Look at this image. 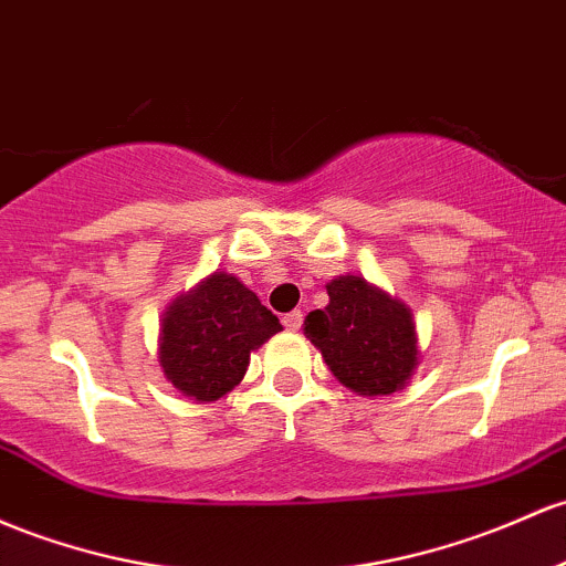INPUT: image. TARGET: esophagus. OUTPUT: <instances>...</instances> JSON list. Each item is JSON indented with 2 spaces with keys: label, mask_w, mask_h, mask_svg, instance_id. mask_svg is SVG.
Segmentation results:
<instances>
[{
  "label": "esophagus",
  "mask_w": 566,
  "mask_h": 566,
  "mask_svg": "<svg viewBox=\"0 0 566 566\" xmlns=\"http://www.w3.org/2000/svg\"><path fill=\"white\" fill-rule=\"evenodd\" d=\"M282 322H284V327H287V331L295 333L297 327H301V322H303V312H301V308H295V312L284 314Z\"/></svg>",
  "instance_id": "1"
}]
</instances>
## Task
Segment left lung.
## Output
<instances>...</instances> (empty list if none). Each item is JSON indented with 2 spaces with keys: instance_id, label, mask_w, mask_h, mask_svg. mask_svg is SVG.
<instances>
[{
  "instance_id": "1",
  "label": "left lung",
  "mask_w": 566,
  "mask_h": 566,
  "mask_svg": "<svg viewBox=\"0 0 566 566\" xmlns=\"http://www.w3.org/2000/svg\"><path fill=\"white\" fill-rule=\"evenodd\" d=\"M327 295L331 303L306 316L303 333L333 376L365 397L406 387L419 365L411 308L363 276L333 279Z\"/></svg>"
}]
</instances>
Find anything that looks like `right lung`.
<instances>
[{"mask_svg":"<svg viewBox=\"0 0 566 566\" xmlns=\"http://www.w3.org/2000/svg\"><path fill=\"white\" fill-rule=\"evenodd\" d=\"M282 331L279 316L233 273L214 271L164 312L158 363L185 397L212 402L241 381L250 352Z\"/></svg>","mask_w":566,"mask_h":566,"instance_id":"add662e5","label":"right lung"}]
</instances>
